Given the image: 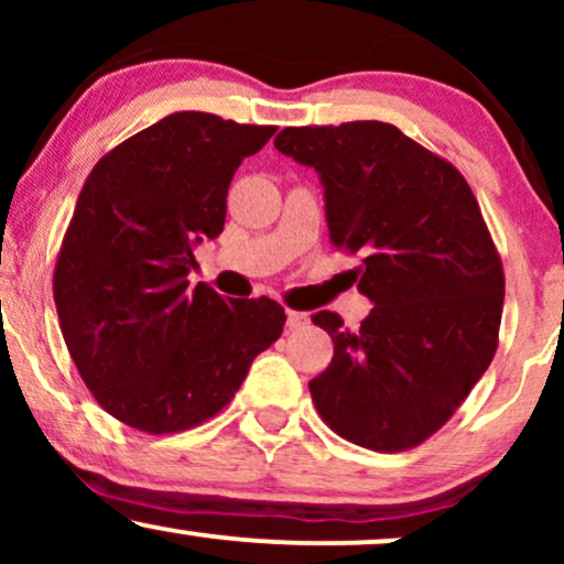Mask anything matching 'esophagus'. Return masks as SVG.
<instances>
[{
	"label": "esophagus",
	"mask_w": 564,
	"mask_h": 564,
	"mask_svg": "<svg viewBox=\"0 0 564 564\" xmlns=\"http://www.w3.org/2000/svg\"><path fill=\"white\" fill-rule=\"evenodd\" d=\"M307 313H300V310H286V326L294 332V328L307 326Z\"/></svg>",
	"instance_id": "esophagus-1"
}]
</instances>
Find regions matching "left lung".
I'll return each instance as SVG.
<instances>
[{"instance_id": "left-lung-1", "label": "left lung", "mask_w": 564, "mask_h": 564, "mask_svg": "<svg viewBox=\"0 0 564 564\" xmlns=\"http://www.w3.org/2000/svg\"><path fill=\"white\" fill-rule=\"evenodd\" d=\"M275 148L326 187L328 241L360 257L373 302L358 332L321 310L334 358L310 394L360 448L400 453L432 437L498 347L503 264L464 174L384 121L286 127Z\"/></svg>"}]
</instances>
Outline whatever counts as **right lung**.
<instances>
[{"label":"right lung","mask_w":564,"mask_h":564,"mask_svg":"<svg viewBox=\"0 0 564 564\" xmlns=\"http://www.w3.org/2000/svg\"><path fill=\"white\" fill-rule=\"evenodd\" d=\"M275 127L180 111L111 148L89 172L53 294L95 400L132 430L172 435L230 403L251 360L283 334L275 300H230L185 275L225 228L228 187Z\"/></svg>","instance_id":"obj_1"}]
</instances>
